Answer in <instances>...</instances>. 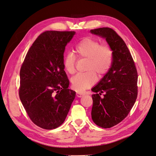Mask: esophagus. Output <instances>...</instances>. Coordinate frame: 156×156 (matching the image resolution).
<instances>
[{
    "instance_id": "1",
    "label": "esophagus",
    "mask_w": 156,
    "mask_h": 156,
    "mask_svg": "<svg viewBox=\"0 0 156 156\" xmlns=\"http://www.w3.org/2000/svg\"><path fill=\"white\" fill-rule=\"evenodd\" d=\"M76 96H77L78 98H81V97H82L83 94L82 93V92H76Z\"/></svg>"
}]
</instances>
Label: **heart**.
Listing matches in <instances>:
<instances>
[{"label":"heart","mask_w":156,"mask_h":156,"mask_svg":"<svg viewBox=\"0 0 156 156\" xmlns=\"http://www.w3.org/2000/svg\"><path fill=\"white\" fill-rule=\"evenodd\" d=\"M75 55L67 53L64 56L63 65L69 74L76 71V58L87 59L86 73L78 74L71 78L73 89L83 92L92 86L97 80L96 74L103 76L110 69L113 60V50L108 44H101L99 41L90 37L82 39L74 48Z\"/></svg>","instance_id":"obj_1"}]
</instances>
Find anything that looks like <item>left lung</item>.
<instances>
[{"label": "left lung", "mask_w": 156, "mask_h": 156, "mask_svg": "<svg viewBox=\"0 0 156 156\" xmlns=\"http://www.w3.org/2000/svg\"><path fill=\"white\" fill-rule=\"evenodd\" d=\"M90 32L105 37L113 50L110 69L92 89L96 92L92 95V120L101 127L110 128L127 116L136 100L138 73L126 44L113 29L103 27Z\"/></svg>", "instance_id": "left-lung-1"}]
</instances>
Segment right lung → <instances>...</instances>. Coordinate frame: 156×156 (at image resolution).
Instances as JSON below:
<instances>
[{
    "label": "right lung",
    "mask_w": 156,
    "mask_h": 156,
    "mask_svg": "<svg viewBox=\"0 0 156 156\" xmlns=\"http://www.w3.org/2000/svg\"><path fill=\"white\" fill-rule=\"evenodd\" d=\"M74 31H45L37 37L20 71L19 96L30 120L44 129H53L64 122L75 92L69 89L64 71L65 46Z\"/></svg>",
    "instance_id": "1"
}]
</instances>
